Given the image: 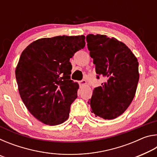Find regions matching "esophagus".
I'll list each match as a JSON object with an SVG mask.
<instances>
[{"mask_svg": "<svg viewBox=\"0 0 157 157\" xmlns=\"http://www.w3.org/2000/svg\"><path fill=\"white\" fill-rule=\"evenodd\" d=\"M86 81L85 80V79H82V80L79 82V84L80 85V86H84V85H86Z\"/></svg>", "mask_w": 157, "mask_h": 157, "instance_id": "34e87169", "label": "esophagus"}]
</instances>
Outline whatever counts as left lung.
I'll list each match as a JSON object with an SVG mask.
<instances>
[{
    "mask_svg": "<svg viewBox=\"0 0 157 157\" xmlns=\"http://www.w3.org/2000/svg\"><path fill=\"white\" fill-rule=\"evenodd\" d=\"M95 72L106 82L95 88L88 104L95 117L111 120L120 116L134 99L139 79V62L123 42L101 34L86 36Z\"/></svg>",
    "mask_w": 157,
    "mask_h": 157,
    "instance_id": "8db88e82",
    "label": "left lung"
}]
</instances>
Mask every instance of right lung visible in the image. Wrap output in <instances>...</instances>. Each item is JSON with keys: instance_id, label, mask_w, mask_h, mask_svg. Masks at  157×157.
Instances as JSON below:
<instances>
[{"instance_id": "1", "label": "right lung", "mask_w": 157, "mask_h": 157, "mask_svg": "<svg viewBox=\"0 0 157 157\" xmlns=\"http://www.w3.org/2000/svg\"><path fill=\"white\" fill-rule=\"evenodd\" d=\"M85 46V36L39 39L21 53L15 74L18 92L33 116L57 125L68 118L79 85L71 79L70 59Z\"/></svg>"}]
</instances>
